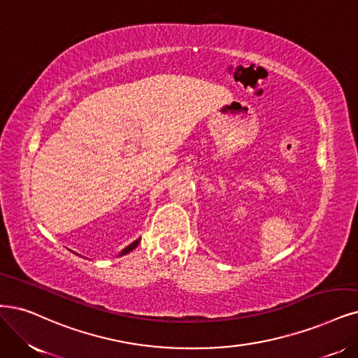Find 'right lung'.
<instances>
[{"mask_svg":"<svg viewBox=\"0 0 358 358\" xmlns=\"http://www.w3.org/2000/svg\"><path fill=\"white\" fill-rule=\"evenodd\" d=\"M140 243V239H137V241H134V242H132L131 245H128L124 250H122V252L121 254H119V257H122V255H125V254H128V252H131V250L132 249H136L137 248V245Z\"/></svg>","mask_w":358,"mask_h":358,"instance_id":"add662e5","label":"right lung"}]
</instances>
